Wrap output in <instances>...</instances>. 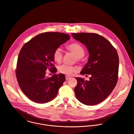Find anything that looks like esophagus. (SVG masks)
<instances>
[{
  "mask_svg": "<svg viewBox=\"0 0 134 134\" xmlns=\"http://www.w3.org/2000/svg\"><path fill=\"white\" fill-rule=\"evenodd\" d=\"M70 78V77L69 76H66V80H68Z\"/></svg>",
  "mask_w": 134,
  "mask_h": 134,
  "instance_id": "1",
  "label": "esophagus"
}]
</instances>
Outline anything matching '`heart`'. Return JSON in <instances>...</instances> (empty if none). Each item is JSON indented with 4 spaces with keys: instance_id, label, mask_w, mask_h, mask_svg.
I'll return each instance as SVG.
<instances>
[{
    "instance_id": "1",
    "label": "heart",
    "mask_w": 134,
    "mask_h": 134,
    "mask_svg": "<svg viewBox=\"0 0 134 134\" xmlns=\"http://www.w3.org/2000/svg\"><path fill=\"white\" fill-rule=\"evenodd\" d=\"M66 48L68 51L74 54L78 61H79L85 54V49L80 43L78 42L71 43L68 44ZM63 56V52L59 48L55 49L53 53V58L54 60L58 63L61 62ZM58 70L60 73L70 76L77 70V68L74 66L64 64L59 67Z\"/></svg>"
}]
</instances>
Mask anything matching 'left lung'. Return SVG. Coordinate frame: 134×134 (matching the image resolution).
I'll return each instance as SVG.
<instances>
[{
	"instance_id": "left-lung-1",
	"label": "left lung",
	"mask_w": 134,
	"mask_h": 134,
	"mask_svg": "<svg viewBox=\"0 0 134 134\" xmlns=\"http://www.w3.org/2000/svg\"><path fill=\"white\" fill-rule=\"evenodd\" d=\"M72 37L85 44L89 52L88 62L80 72L90 75V80L75 78L77 85L75 96L81 103L97 105L111 94L118 80L119 57L111 43L101 35L95 33H72Z\"/></svg>"
}]
</instances>
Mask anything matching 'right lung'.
I'll return each mask as SVG.
<instances>
[{
  "instance_id": "right-lung-1",
  "label": "right lung",
  "mask_w": 134,
  "mask_h": 134,
  "mask_svg": "<svg viewBox=\"0 0 134 134\" xmlns=\"http://www.w3.org/2000/svg\"><path fill=\"white\" fill-rule=\"evenodd\" d=\"M70 39L66 34L47 32L40 34L26 42L21 49L17 60L16 75L19 87L31 101L44 104L53 100L66 78L56 75L53 53L61 44ZM49 69L54 74L46 76Z\"/></svg>"
}]
</instances>
